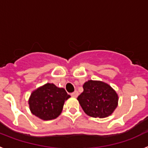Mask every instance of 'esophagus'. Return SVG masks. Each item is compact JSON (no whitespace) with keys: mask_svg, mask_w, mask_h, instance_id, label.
<instances>
[{"mask_svg":"<svg viewBox=\"0 0 148 148\" xmlns=\"http://www.w3.org/2000/svg\"><path fill=\"white\" fill-rule=\"evenodd\" d=\"M71 95H72V96H73V97L76 98L77 96H78V91H75V92H72Z\"/></svg>","mask_w":148,"mask_h":148,"instance_id":"1","label":"esophagus"}]
</instances>
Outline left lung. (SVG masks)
Listing matches in <instances>:
<instances>
[{"label":"left lung","mask_w":148,"mask_h":148,"mask_svg":"<svg viewBox=\"0 0 148 148\" xmlns=\"http://www.w3.org/2000/svg\"><path fill=\"white\" fill-rule=\"evenodd\" d=\"M84 91L78 100L84 113L93 118H105L113 113L119 97L109 84L100 81L89 80L83 85Z\"/></svg>","instance_id":"8db88e82"}]
</instances>
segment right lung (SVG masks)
Wrapping results in <instances>:
<instances>
[{
	"mask_svg": "<svg viewBox=\"0 0 148 148\" xmlns=\"http://www.w3.org/2000/svg\"><path fill=\"white\" fill-rule=\"evenodd\" d=\"M70 97L64 88L47 83L32 92L29 99V109L40 119H54L61 114L64 101Z\"/></svg>",
	"mask_w": 148,
	"mask_h": 148,
	"instance_id": "obj_1",
	"label": "right lung"
}]
</instances>
